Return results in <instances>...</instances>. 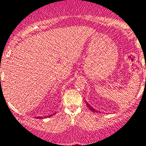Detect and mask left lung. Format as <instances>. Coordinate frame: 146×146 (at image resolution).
Wrapping results in <instances>:
<instances>
[{"label": "left lung", "instance_id": "obj_1", "mask_svg": "<svg viewBox=\"0 0 146 146\" xmlns=\"http://www.w3.org/2000/svg\"><path fill=\"white\" fill-rule=\"evenodd\" d=\"M86 106H87L89 110H91L92 112H95V113H99V111H98V110H96V109H94V108H92V107H91V105H90V104H88L87 102H86Z\"/></svg>", "mask_w": 146, "mask_h": 146}]
</instances>
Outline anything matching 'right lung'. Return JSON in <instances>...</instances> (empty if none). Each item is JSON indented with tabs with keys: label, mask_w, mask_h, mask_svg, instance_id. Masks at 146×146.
<instances>
[{
	"label": "right lung",
	"mask_w": 146,
	"mask_h": 146,
	"mask_svg": "<svg viewBox=\"0 0 146 146\" xmlns=\"http://www.w3.org/2000/svg\"><path fill=\"white\" fill-rule=\"evenodd\" d=\"M53 115H54V114H53ZM52 115H49L48 117H50V116H52ZM37 118H40V119H41V118H42V117H37Z\"/></svg>",
	"instance_id": "add662e5"
}]
</instances>
